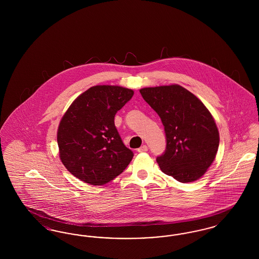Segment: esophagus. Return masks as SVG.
<instances>
[{
	"mask_svg": "<svg viewBox=\"0 0 259 259\" xmlns=\"http://www.w3.org/2000/svg\"><path fill=\"white\" fill-rule=\"evenodd\" d=\"M148 148L145 145V146H142L141 148H138V151L139 152H146V151H148Z\"/></svg>",
	"mask_w": 259,
	"mask_h": 259,
	"instance_id": "34e87169",
	"label": "esophagus"
}]
</instances>
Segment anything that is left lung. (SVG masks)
Returning <instances> with one entry per match:
<instances>
[{
    "label": "left lung",
    "mask_w": 259,
    "mask_h": 259,
    "mask_svg": "<svg viewBox=\"0 0 259 259\" xmlns=\"http://www.w3.org/2000/svg\"><path fill=\"white\" fill-rule=\"evenodd\" d=\"M140 93L164 125L166 150L156 158L161 171L180 183L199 180L214 160L220 145L211 113L179 84L145 87Z\"/></svg>",
    "instance_id": "8db88e82"
}]
</instances>
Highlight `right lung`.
Here are the masks:
<instances>
[{"mask_svg":"<svg viewBox=\"0 0 259 259\" xmlns=\"http://www.w3.org/2000/svg\"><path fill=\"white\" fill-rule=\"evenodd\" d=\"M134 91L95 85L81 93L64 113L57 130L59 157L75 178L91 185L108 184L133 158L114 125V115Z\"/></svg>","mask_w":259,"mask_h":259,"instance_id":"obj_1","label":"right lung"}]
</instances>
